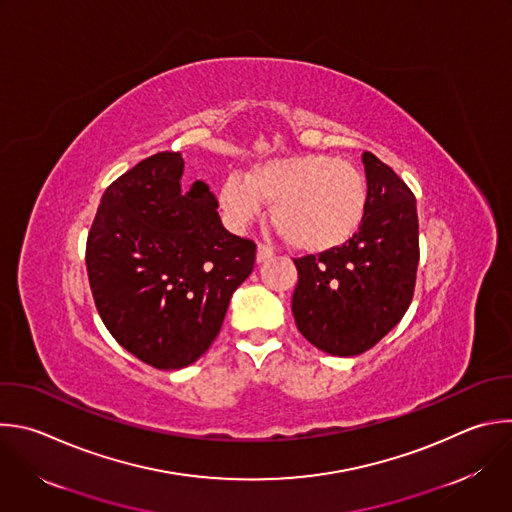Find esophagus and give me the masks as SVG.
Masks as SVG:
<instances>
[{"label":"esophagus","instance_id":"1","mask_svg":"<svg viewBox=\"0 0 512 512\" xmlns=\"http://www.w3.org/2000/svg\"><path fill=\"white\" fill-rule=\"evenodd\" d=\"M273 255H275V251L271 247H267V245H259L257 247V263H263V261L271 259Z\"/></svg>","mask_w":512,"mask_h":512}]
</instances>
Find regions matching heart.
I'll return each mask as SVG.
<instances>
[{
  "label": "heart",
  "mask_w": 512,
  "mask_h": 512,
  "mask_svg": "<svg viewBox=\"0 0 512 512\" xmlns=\"http://www.w3.org/2000/svg\"><path fill=\"white\" fill-rule=\"evenodd\" d=\"M273 203V225L295 249L323 253L342 247L368 211V185L360 168L327 154L283 156L257 162L249 175L229 173L219 205L233 229H245Z\"/></svg>",
  "instance_id": "heart-1"
}]
</instances>
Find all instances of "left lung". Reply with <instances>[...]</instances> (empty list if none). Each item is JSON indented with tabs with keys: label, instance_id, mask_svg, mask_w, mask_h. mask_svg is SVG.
I'll list each match as a JSON object with an SVG mask.
<instances>
[{
	"label": "left lung",
	"instance_id": "8db88e82",
	"mask_svg": "<svg viewBox=\"0 0 512 512\" xmlns=\"http://www.w3.org/2000/svg\"><path fill=\"white\" fill-rule=\"evenodd\" d=\"M368 211L342 247L295 259L291 311L309 344L329 356H360L404 317L420 259L416 197L372 152L362 154Z\"/></svg>",
	"mask_w": 512,
	"mask_h": 512
}]
</instances>
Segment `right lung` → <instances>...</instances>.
Instances as JSON below:
<instances>
[{
    "mask_svg": "<svg viewBox=\"0 0 512 512\" xmlns=\"http://www.w3.org/2000/svg\"><path fill=\"white\" fill-rule=\"evenodd\" d=\"M181 152L140 160L102 195L86 243L98 313L116 342L156 370L197 362L221 331L255 243L229 233L209 185L183 191Z\"/></svg>",
    "mask_w": 512,
    "mask_h": 512,
    "instance_id": "1",
    "label": "right lung"
}]
</instances>
